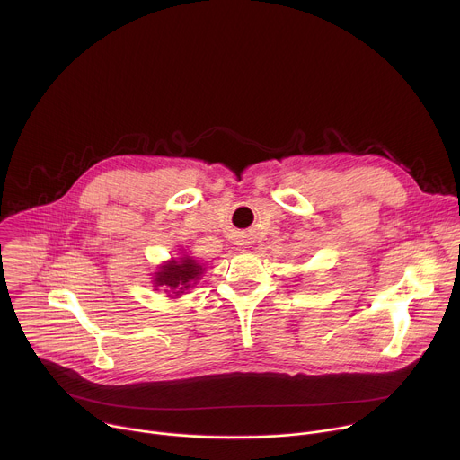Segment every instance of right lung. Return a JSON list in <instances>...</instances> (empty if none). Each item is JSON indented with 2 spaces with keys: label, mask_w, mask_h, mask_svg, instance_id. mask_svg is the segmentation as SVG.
<instances>
[{
  "label": "right lung",
  "mask_w": 460,
  "mask_h": 460,
  "mask_svg": "<svg viewBox=\"0 0 460 460\" xmlns=\"http://www.w3.org/2000/svg\"><path fill=\"white\" fill-rule=\"evenodd\" d=\"M204 275L200 266L192 256L183 254L180 260H169L155 273V288H164L169 296H180L190 289Z\"/></svg>",
  "instance_id": "right-lung-1"
}]
</instances>
